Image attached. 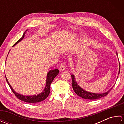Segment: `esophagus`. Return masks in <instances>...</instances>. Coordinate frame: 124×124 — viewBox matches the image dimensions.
<instances>
[{
    "mask_svg": "<svg viewBox=\"0 0 124 124\" xmlns=\"http://www.w3.org/2000/svg\"><path fill=\"white\" fill-rule=\"evenodd\" d=\"M65 69V65L64 64H63V63H62L60 65V67H59V70H60V71H63V70H64Z\"/></svg>",
    "mask_w": 124,
    "mask_h": 124,
    "instance_id": "esophagus-1",
    "label": "esophagus"
}]
</instances>
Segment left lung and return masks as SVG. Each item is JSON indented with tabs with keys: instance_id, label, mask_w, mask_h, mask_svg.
<instances>
[{
	"instance_id": "left-lung-1",
	"label": "left lung",
	"mask_w": 124,
	"mask_h": 124,
	"mask_svg": "<svg viewBox=\"0 0 124 124\" xmlns=\"http://www.w3.org/2000/svg\"><path fill=\"white\" fill-rule=\"evenodd\" d=\"M120 64V63H119ZM120 68L119 67V72H120ZM71 78H72V86L73 91H75V93L77 94L78 96L80 97H82V98L85 99H89V100H95V99H97L101 98L102 97H104L108 95L109 92L111 91V89H110L109 91L106 92V93H102V94H95V93H91V92H87L85 90H84L82 88H81L78 85L77 83H76V80H75V76L74 75H71Z\"/></svg>"
}]
</instances>
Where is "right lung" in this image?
Listing matches in <instances>:
<instances>
[{
  "mask_svg": "<svg viewBox=\"0 0 124 124\" xmlns=\"http://www.w3.org/2000/svg\"><path fill=\"white\" fill-rule=\"evenodd\" d=\"M26 32V31H25ZM25 32L23 34L22 37L19 40H18L16 43H15L13 46L15 45L16 44H17L18 42H20V41H21L22 40V39L24 38V35L25 33ZM59 70L57 69H54L49 71L48 73H47V81H46V85L45 86V88L44 89L43 92L41 93L40 94H39L37 95H33V96H23L22 95H20L19 94H18L16 92H15L13 89L12 88L11 86L9 84V83L8 81L7 78L6 77V80L7 81V82L8 84V85L9 86L10 89H11L12 91L13 92L15 96H16L18 99H20L21 101H23L27 103H37L39 102H41L43 100H45L47 97L48 96L49 93H50V86H51V84L52 83L53 80L56 77V76L58 75L59 73Z\"/></svg>",
  "mask_w": 124,
  "mask_h": 124,
  "instance_id": "right-lung-1",
  "label": "right lung"
}]
</instances>
